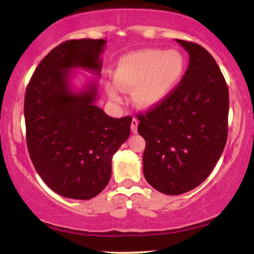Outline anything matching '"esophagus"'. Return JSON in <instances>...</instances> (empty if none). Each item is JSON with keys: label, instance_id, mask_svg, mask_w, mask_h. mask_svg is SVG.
Instances as JSON below:
<instances>
[{"label": "esophagus", "instance_id": "obj_1", "mask_svg": "<svg viewBox=\"0 0 254 254\" xmlns=\"http://www.w3.org/2000/svg\"><path fill=\"white\" fill-rule=\"evenodd\" d=\"M137 127H138V119L132 118V121H131V131H132V132H136Z\"/></svg>", "mask_w": 254, "mask_h": 254}]
</instances>
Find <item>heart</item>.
I'll return each mask as SVG.
<instances>
[{
  "instance_id": "obj_1",
  "label": "heart",
  "mask_w": 254,
  "mask_h": 254,
  "mask_svg": "<svg viewBox=\"0 0 254 254\" xmlns=\"http://www.w3.org/2000/svg\"><path fill=\"white\" fill-rule=\"evenodd\" d=\"M185 69V61L176 50L147 49L125 55L118 61L115 82L107 83L112 100H123L122 90L131 92L138 109H151L164 101L176 88Z\"/></svg>"
}]
</instances>
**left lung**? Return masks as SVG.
I'll list each match as a JSON object with an SVG mask.
<instances>
[{
  "label": "left lung",
  "mask_w": 254,
  "mask_h": 254,
  "mask_svg": "<svg viewBox=\"0 0 254 254\" xmlns=\"http://www.w3.org/2000/svg\"><path fill=\"white\" fill-rule=\"evenodd\" d=\"M190 55L180 83L156 106L138 113L143 174L157 191L177 196L197 188L220 159L228 136V87L203 46L176 39Z\"/></svg>",
  "instance_id": "8db88e82"
}]
</instances>
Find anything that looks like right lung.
<instances>
[{
	"mask_svg": "<svg viewBox=\"0 0 254 254\" xmlns=\"http://www.w3.org/2000/svg\"><path fill=\"white\" fill-rule=\"evenodd\" d=\"M106 40H66L37 66L25 93L26 141L34 168L56 193L90 199L110 182L112 156L130 135V116L112 118L95 105L97 82L74 92L72 69L98 76Z\"/></svg>",
	"mask_w": 254,
	"mask_h": 254,
	"instance_id": "1",
	"label": "right lung"
}]
</instances>
